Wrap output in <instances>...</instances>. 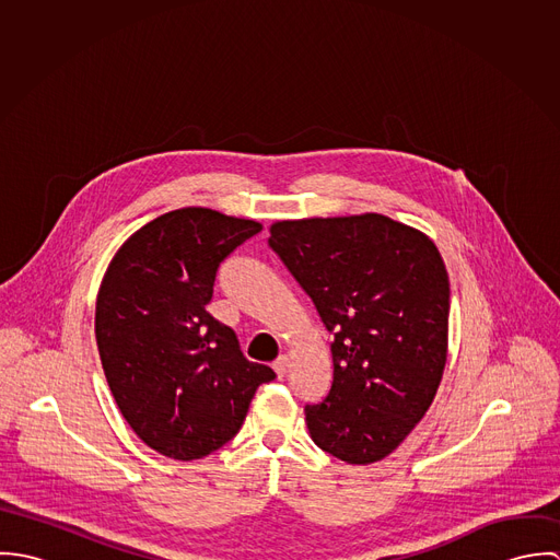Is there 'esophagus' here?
<instances>
[{"label": "esophagus", "mask_w": 560, "mask_h": 560, "mask_svg": "<svg viewBox=\"0 0 560 560\" xmlns=\"http://www.w3.org/2000/svg\"><path fill=\"white\" fill-rule=\"evenodd\" d=\"M271 366H273V371H276L278 377H284V373H287V369H289V355H278V360H276Z\"/></svg>", "instance_id": "1"}]
</instances>
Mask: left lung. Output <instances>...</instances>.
Segmentation results:
<instances>
[{
    "instance_id": "left-lung-1",
    "label": "left lung",
    "mask_w": 560,
    "mask_h": 560,
    "mask_svg": "<svg viewBox=\"0 0 560 560\" xmlns=\"http://www.w3.org/2000/svg\"><path fill=\"white\" fill-rule=\"evenodd\" d=\"M269 233L334 334L331 388L304 409L311 438L345 464H375L411 433L442 382L444 260L424 233L380 213L282 220Z\"/></svg>"
}]
</instances>
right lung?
I'll list each match as a JSON object with an SVG mask.
<instances>
[{"label": "right lung", "instance_id": "add662e5", "mask_svg": "<svg viewBox=\"0 0 560 560\" xmlns=\"http://www.w3.org/2000/svg\"><path fill=\"white\" fill-rule=\"evenodd\" d=\"M260 231L213 209H176L125 241L103 276L94 334L105 380L136 435L170 459L222 448L276 377L207 313L220 262Z\"/></svg>", "mask_w": 560, "mask_h": 560}]
</instances>
